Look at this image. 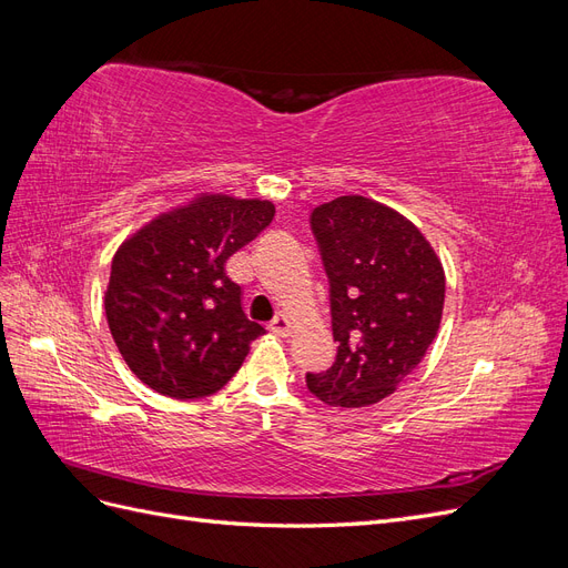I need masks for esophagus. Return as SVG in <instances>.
I'll use <instances>...</instances> for the list:
<instances>
[{"label": "esophagus", "instance_id": "esophagus-1", "mask_svg": "<svg viewBox=\"0 0 568 568\" xmlns=\"http://www.w3.org/2000/svg\"><path fill=\"white\" fill-rule=\"evenodd\" d=\"M270 332L277 334V336H288L291 334V320L288 315H277L272 322H270Z\"/></svg>", "mask_w": 568, "mask_h": 568}]
</instances>
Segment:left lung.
<instances>
[{
	"label": "left lung",
	"mask_w": 568,
	"mask_h": 568,
	"mask_svg": "<svg viewBox=\"0 0 568 568\" xmlns=\"http://www.w3.org/2000/svg\"><path fill=\"white\" fill-rule=\"evenodd\" d=\"M311 225L329 277L338 346L334 365L305 382L326 405L367 407L388 398L434 343L443 263L405 215L367 196L317 205Z\"/></svg>",
	"instance_id": "8db88e82"
}]
</instances>
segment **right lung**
<instances>
[{
	"label": "right lung",
	"mask_w": 568,
	"mask_h": 568,
	"mask_svg": "<svg viewBox=\"0 0 568 568\" xmlns=\"http://www.w3.org/2000/svg\"><path fill=\"white\" fill-rule=\"evenodd\" d=\"M274 203L199 194L153 217L113 255L109 329L136 379L175 400L217 393L265 329L225 263L261 234Z\"/></svg>",
	"instance_id": "1"
}]
</instances>
